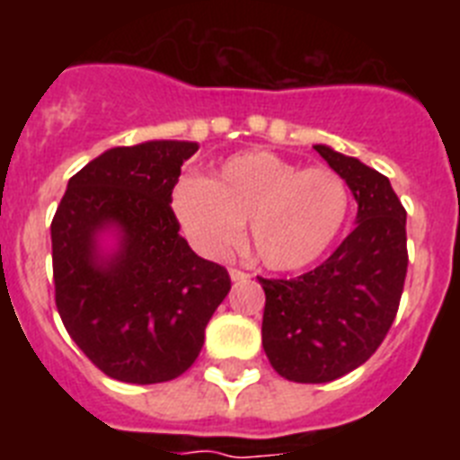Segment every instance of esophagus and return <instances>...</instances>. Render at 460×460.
<instances>
[{"mask_svg": "<svg viewBox=\"0 0 460 460\" xmlns=\"http://www.w3.org/2000/svg\"><path fill=\"white\" fill-rule=\"evenodd\" d=\"M230 279H233L234 283H239V280L251 279V274H249V271H242V270H230Z\"/></svg>", "mask_w": 460, "mask_h": 460, "instance_id": "34e87169", "label": "esophagus"}]
</instances>
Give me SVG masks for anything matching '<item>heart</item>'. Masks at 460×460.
<instances>
[{
  "mask_svg": "<svg viewBox=\"0 0 460 460\" xmlns=\"http://www.w3.org/2000/svg\"><path fill=\"white\" fill-rule=\"evenodd\" d=\"M170 205L200 253L223 255L249 221L255 258L274 271H296L318 262L336 242L350 214V190L334 170L242 152L223 161L211 180L184 174Z\"/></svg>",
  "mask_w": 460,
  "mask_h": 460,
  "instance_id": "heart-1",
  "label": "heart"
}]
</instances>
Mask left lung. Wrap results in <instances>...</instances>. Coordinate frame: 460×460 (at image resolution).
Masks as SVG:
<instances>
[{
	"label": "left lung",
	"mask_w": 460,
	"mask_h": 460,
	"mask_svg": "<svg viewBox=\"0 0 460 460\" xmlns=\"http://www.w3.org/2000/svg\"><path fill=\"white\" fill-rule=\"evenodd\" d=\"M357 200V227L323 265L262 279V348L280 377L332 382L361 367L387 336L408 274L405 209L385 174L315 145Z\"/></svg>",
	"instance_id": "left-lung-1"
}]
</instances>
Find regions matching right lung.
Returning a JSON list of instances; mask_svg holds the SVG:
<instances>
[{
	"label": "right lung",
	"instance_id": "1",
	"mask_svg": "<svg viewBox=\"0 0 460 460\" xmlns=\"http://www.w3.org/2000/svg\"><path fill=\"white\" fill-rule=\"evenodd\" d=\"M198 142L115 147L68 180L52 218L55 302L68 336L105 376L131 385L180 377L230 292L226 267L190 251L170 195ZM115 229L118 249L98 251Z\"/></svg>",
	"mask_w": 460,
	"mask_h": 460
}]
</instances>
